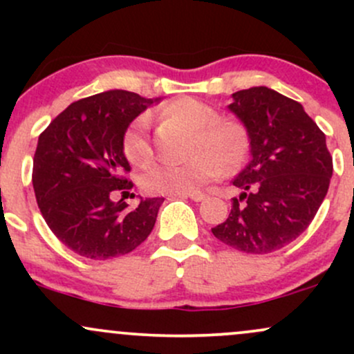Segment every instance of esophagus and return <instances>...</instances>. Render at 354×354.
Listing matches in <instances>:
<instances>
[{"label":"esophagus","instance_id":"1","mask_svg":"<svg viewBox=\"0 0 354 354\" xmlns=\"http://www.w3.org/2000/svg\"><path fill=\"white\" fill-rule=\"evenodd\" d=\"M174 196H183V198H189V200L193 201H203L206 198L205 193H198V191H193V193H178L174 194Z\"/></svg>","mask_w":354,"mask_h":354}]
</instances>
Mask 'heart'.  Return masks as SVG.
Segmentation results:
<instances>
[{
	"instance_id": "1",
	"label": "heart",
	"mask_w": 354,
	"mask_h": 354,
	"mask_svg": "<svg viewBox=\"0 0 354 354\" xmlns=\"http://www.w3.org/2000/svg\"><path fill=\"white\" fill-rule=\"evenodd\" d=\"M163 113L193 131L188 160L181 163H153L145 169L140 185L146 193L178 194L200 189L216 178L221 168H234L246 153V135L241 124L230 118H218L216 109L196 98H178ZM124 156L133 165H143L151 154L148 121L140 116L123 136ZM223 165H221V163Z\"/></svg>"
}]
</instances>
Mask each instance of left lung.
<instances>
[{"label":"left lung","mask_w":354,"mask_h":354,"mask_svg":"<svg viewBox=\"0 0 354 354\" xmlns=\"http://www.w3.org/2000/svg\"><path fill=\"white\" fill-rule=\"evenodd\" d=\"M228 108L245 124L251 161L233 180L241 194L228 219L211 231L243 253H273L310 226L326 196V136L298 101L266 86L233 93Z\"/></svg>","instance_id":"obj_1"}]
</instances>
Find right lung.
<instances>
[{"instance_id":"obj_1","label":"right lung","mask_w":354,"mask_h":354,"mask_svg":"<svg viewBox=\"0 0 354 354\" xmlns=\"http://www.w3.org/2000/svg\"><path fill=\"white\" fill-rule=\"evenodd\" d=\"M160 100L123 89L98 93L59 113L39 135L33 188L44 221L71 251L88 259L131 253L151 233L165 198H141L136 208L115 193H128L129 163L123 136L129 123Z\"/></svg>"}]
</instances>
